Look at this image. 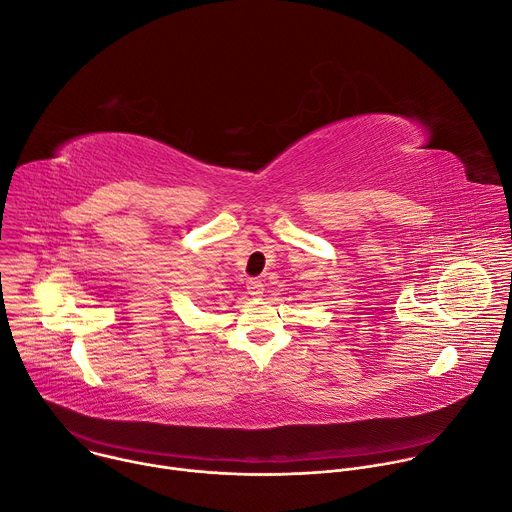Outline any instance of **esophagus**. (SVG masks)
<instances>
[{
  "label": "esophagus",
  "instance_id": "34e87169",
  "mask_svg": "<svg viewBox=\"0 0 512 512\" xmlns=\"http://www.w3.org/2000/svg\"><path fill=\"white\" fill-rule=\"evenodd\" d=\"M247 289H249V296L259 298V296H263V281L261 279H249Z\"/></svg>",
  "mask_w": 512,
  "mask_h": 512
}]
</instances>
